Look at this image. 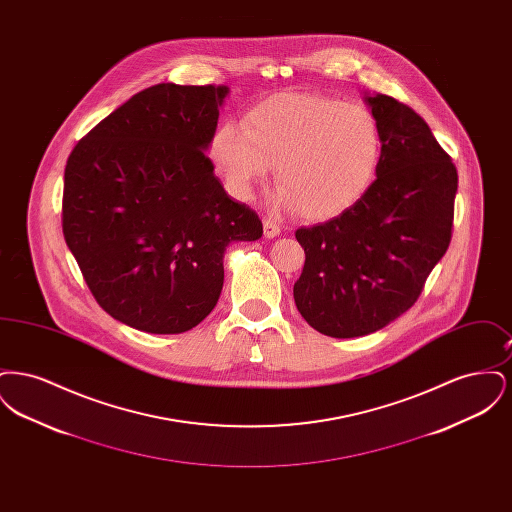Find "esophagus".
Masks as SVG:
<instances>
[{"label":"esophagus","instance_id":"obj_1","mask_svg":"<svg viewBox=\"0 0 512 512\" xmlns=\"http://www.w3.org/2000/svg\"><path fill=\"white\" fill-rule=\"evenodd\" d=\"M263 228H265V238H276V236H280V232H282L280 222L276 219H272V217H267V219L263 220Z\"/></svg>","mask_w":512,"mask_h":512}]
</instances>
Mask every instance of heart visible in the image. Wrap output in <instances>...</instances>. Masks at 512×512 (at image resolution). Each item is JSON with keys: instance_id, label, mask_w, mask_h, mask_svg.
<instances>
[{"instance_id": "heart-1", "label": "heart", "mask_w": 512, "mask_h": 512, "mask_svg": "<svg viewBox=\"0 0 512 512\" xmlns=\"http://www.w3.org/2000/svg\"><path fill=\"white\" fill-rule=\"evenodd\" d=\"M211 157L230 190L249 197L272 165L284 201L309 219L334 217L365 195L380 167L384 134L359 103L280 94L220 124Z\"/></svg>"}]
</instances>
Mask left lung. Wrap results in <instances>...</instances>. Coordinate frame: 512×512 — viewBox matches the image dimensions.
<instances>
[{
    "label": "left lung",
    "mask_w": 512,
    "mask_h": 512,
    "mask_svg": "<svg viewBox=\"0 0 512 512\" xmlns=\"http://www.w3.org/2000/svg\"><path fill=\"white\" fill-rule=\"evenodd\" d=\"M366 101L384 134L376 180L338 217L295 232L305 249L295 305L332 338L372 334L409 311L453 234L459 176L449 153L409 105Z\"/></svg>",
    "instance_id": "1"
}]
</instances>
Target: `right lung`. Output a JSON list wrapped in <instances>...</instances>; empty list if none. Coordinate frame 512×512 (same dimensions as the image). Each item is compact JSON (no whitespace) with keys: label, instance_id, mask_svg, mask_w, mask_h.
I'll list each match as a JSON object with an SVG mask.
<instances>
[{"label":"right lung","instance_id":"add662e5","mask_svg":"<svg viewBox=\"0 0 512 512\" xmlns=\"http://www.w3.org/2000/svg\"><path fill=\"white\" fill-rule=\"evenodd\" d=\"M226 86L155 84L74 146L63 236L99 307L151 334L192 330L219 301L230 242L263 222L230 199L205 155Z\"/></svg>","mask_w":512,"mask_h":512}]
</instances>
